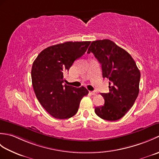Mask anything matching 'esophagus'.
<instances>
[{"instance_id": "obj_1", "label": "esophagus", "mask_w": 159, "mask_h": 159, "mask_svg": "<svg viewBox=\"0 0 159 159\" xmlns=\"http://www.w3.org/2000/svg\"><path fill=\"white\" fill-rule=\"evenodd\" d=\"M89 93L92 94V95H93V96H95L97 94V92H89Z\"/></svg>"}]
</instances>
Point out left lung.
I'll list each match as a JSON object with an SVG mask.
<instances>
[{
    "label": "left lung",
    "instance_id": "1",
    "mask_svg": "<svg viewBox=\"0 0 159 159\" xmlns=\"http://www.w3.org/2000/svg\"><path fill=\"white\" fill-rule=\"evenodd\" d=\"M92 52L102 65V77L109 82V92L100 93L103 106L95 108L98 116L116 121L125 116L133 106L139 92L140 71L133 57L109 39L93 41L87 53Z\"/></svg>",
    "mask_w": 159,
    "mask_h": 159
}]
</instances>
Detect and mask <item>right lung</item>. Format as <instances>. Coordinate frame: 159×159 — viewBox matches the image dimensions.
Segmentation results:
<instances>
[{"label":"right lung","mask_w":159,"mask_h":159,"mask_svg":"<svg viewBox=\"0 0 159 159\" xmlns=\"http://www.w3.org/2000/svg\"><path fill=\"white\" fill-rule=\"evenodd\" d=\"M91 42H66L49 46L33 63L31 79L37 98L50 116L68 119L79 110L80 102L89 92L85 87L63 85V74L83 56Z\"/></svg>","instance_id":"1"}]
</instances>
